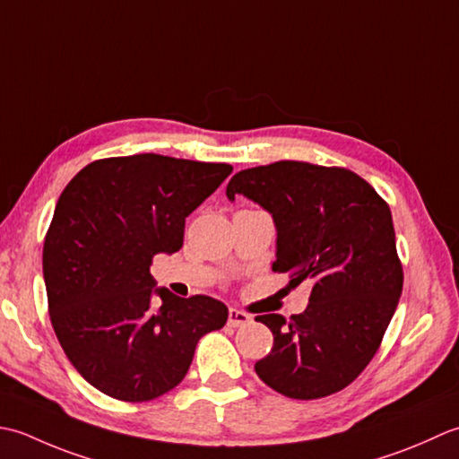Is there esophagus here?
<instances>
[{"label": "esophagus", "instance_id": "34e87169", "mask_svg": "<svg viewBox=\"0 0 459 459\" xmlns=\"http://www.w3.org/2000/svg\"><path fill=\"white\" fill-rule=\"evenodd\" d=\"M249 323H251V316L247 313H243V311H239V308H233V307L230 308V313H228L230 326H246Z\"/></svg>", "mask_w": 459, "mask_h": 459}]
</instances>
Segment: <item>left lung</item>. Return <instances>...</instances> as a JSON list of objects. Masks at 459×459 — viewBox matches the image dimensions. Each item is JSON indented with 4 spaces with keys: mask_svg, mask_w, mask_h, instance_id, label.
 I'll list each match as a JSON object with an SVG mask.
<instances>
[{
    "mask_svg": "<svg viewBox=\"0 0 459 459\" xmlns=\"http://www.w3.org/2000/svg\"><path fill=\"white\" fill-rule=\"evenodd\" d=\"M238 194L273 218V271L313 285L301 315L255 316L273 333L257 377L289 398L334 394L372 360L402 293L388 204L347 168L293 160L238 172L226 195Z\"/></svg>",
    "mask_w": 459,
    "mask_h": 459,
    "instance_id": "1",
    "label": "left lung"
}]
</instances>
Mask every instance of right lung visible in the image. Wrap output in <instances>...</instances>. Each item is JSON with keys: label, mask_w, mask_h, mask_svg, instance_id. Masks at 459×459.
I'll use <instances>...</instances> for the list:
<instances>
[{"label": "right lung", "mask_w": 459, "mask_h": 459, "mask_svg": "<svg viewBox=\"0 0 459 459\" xmlns=\"http://www.w3.org/2000/svg\"><path fill=\"white\" fill-rule=\"evenodd\" d=\"M231 170L160 154L105 158L59 195L43 243L49 315L67 359L102 394H166L202 336L226 325L221 301L156 287L151 265L182 247L186 218Z\"/></svg>", "instance_id": "obj_1"}]
</instances>
